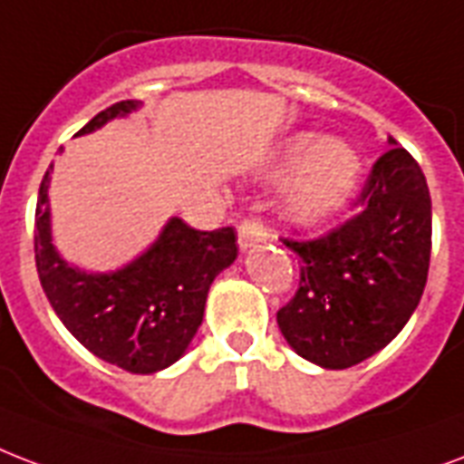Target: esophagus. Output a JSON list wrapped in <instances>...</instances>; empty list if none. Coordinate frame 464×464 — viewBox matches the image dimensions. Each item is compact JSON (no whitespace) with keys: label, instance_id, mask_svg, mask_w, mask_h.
Listing matches in <instances>:
<instances>
[{"label":"esophagus","instance_id":"esophagus-1","mask_svg":"<svg viewBox=\"0 0 464 464\" xmlns=\"http://www.w3.org/2000/svg\"><path fill=\"white\" fill-rule=\"evenodd\" d=\"M267 240V231L263 228V224L257 218H246L243 224L238 226V246L240 250H250L256 247L257 243Z\"/></svg>","mask_w":464,"mask_h":464}]
</instances>
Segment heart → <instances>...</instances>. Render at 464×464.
Masks as SVG:
<instances>
[{"instance_id":"1","label":"heart","mask_w":464,"mask_h":464,"mask_svg":"<svg viewBox=\"0 0 464 464\" xmlns=\"http://www.w3.org/2000/svg\"><path fill=\"white\" fill-rule=\"evenodd\" d=\"M272 177L292 179L285 217L302 228H316L341 214L355 194L360 158L341 138L324 140L318 133H296L272 162Z\"/></svg>"}]
</instances>
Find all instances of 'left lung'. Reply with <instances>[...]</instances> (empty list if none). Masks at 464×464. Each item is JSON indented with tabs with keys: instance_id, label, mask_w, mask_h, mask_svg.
<instances>
[{
	"instance_id": "8db88e82",
	"label": "left lung",
	"mask_w": 464,
	"mask_h": 464,
	"mask_svg": "<svg viewBox=\"0 0 464 464\" xmlns=\"http://www.w3.org/2000/svg\"><path fill=\"white\" fill-rule=\"evenodd\" d=\"M345 224L314 240H289L299 289L277 311L296 355L345 370L394 341L416 311L430 263V194L419 162L389 138Z\"/></svg>"
}]
</instances>
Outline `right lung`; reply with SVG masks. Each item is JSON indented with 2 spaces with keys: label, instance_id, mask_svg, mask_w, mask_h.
<instances>
[{
  "label": "right lung",
  "instance_id": "right-lung-1",
  "mask_svg": "<svg viewBox=\"0 0 464 464\" xmlns=\"http://www.w3.org/2000/svg\"><path fill=\"white\" fill-rule=\"evenodd\" d=\"M126 99L99 111L77 136L136 111ZM45 172L35 204V267L53 311L70 334L104 362L133 374H153L185 355L204 318L211 282L238 256L236 231H197L169 218L146 253L114 272H84L53 246Z\"/></svg>",
  "mask_w": 464,
  "mask_h": 464
}]
</instances>
